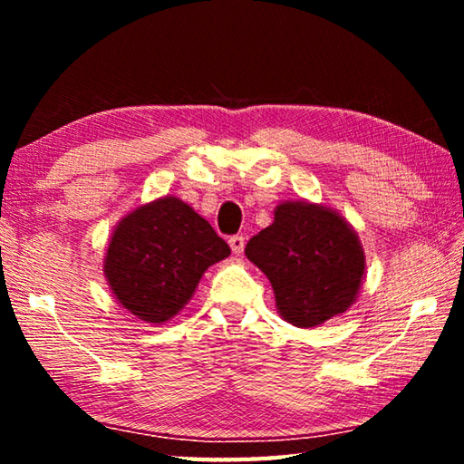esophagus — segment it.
Returning <instances> with one entry per match:
<instances>
[{
	"instance_id": "obj_1",
	"label": "esophagus",
	"mask_w": 464,
	"mask_h": 464,
	"mask_svg": "<svg viewBox=\"0 0 464 464\" xmlns=\"http://www.w3.org/2000/svg\"><path fill=\"white\" fill-rule=\"evenodd\" d=\"M229 246H231V251L235 256H241L243 247H246V237H243V235H233V237L229 239Z\"/></svg>"
}]
</instances>
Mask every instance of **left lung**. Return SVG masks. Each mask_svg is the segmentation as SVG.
<instances>
[{
	"instance_id": "1",
	"label": "left lung",
	"mask_w": 464,
	"mask_h": 464,
	"mask_svg": "<svg viewBox=\"0 0 464 464\" xmlns=\"http://www.w3.org/2000/svg\"><path fill=\"white\" fill-rule=\"evenodd\" d=\"M246 256L270 280L278 315L303 329L348 311L366 272L354 227L334 207L309 200L280 202Z\"/></svg>"
}]
</instances>
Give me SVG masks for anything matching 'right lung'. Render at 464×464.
Here are the masks:
<instances>
[{"instance_id":"obj_1","label":"right lung","mask_w":464,"mask_h":464,"mask_svg":"<svg viewBox=\"0 0 464 464\" xmlns=\"http://www.w3.org/2000/svg\"><path fill=\"white\" fill-rule=\"evenodd\" d=\"M229 254V246L190 204L160 196L116 223L102 268L122 309L161 325L190 303L202 274Z\"/></svg>"}]
</instances>
